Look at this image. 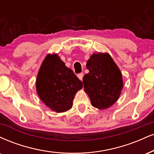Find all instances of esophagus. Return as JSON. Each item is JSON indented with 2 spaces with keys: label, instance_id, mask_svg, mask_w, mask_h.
Here are the masks:
<instances>
[{
  "label": "esophagus",
  "instance_id": "1",
  "mask_svg": "<svg viewBox=\"0 0 154 154\" xmlns=\"http://www.w3.org/2000/svg\"><path fill=\"white\" fill-rule=\"evenodd\" d=\"M83 76H84V74L82 73H79V74H78V75H77V77H78V78L80 79L81 81L82 80V79H83Z\"/></svg>",
  "mask_w": 154,
  "mask_h": 154
}]
</instances>
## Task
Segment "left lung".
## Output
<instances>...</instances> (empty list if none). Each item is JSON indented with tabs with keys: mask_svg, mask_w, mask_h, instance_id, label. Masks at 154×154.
Returning a JSON list of instances; mask_svg holds the SVG:
<instances>
[{
	"mask_svg": "<svg viewBox=\"0 0 154 154\" xmlns=\"http://www.w3.org/2000/svg\"><path fill=\"white\" fill-rule=\"evenodd\" d=\"M89 73L83 77L85 91L98 109L110 107L123 89L122 74L108 54H94L87 62Z\"/></svg>",
	"mask_w": 154,
	"mask_h": 154,
	"instance_id": "1",
	"label": "left lung"
}]
</instances>
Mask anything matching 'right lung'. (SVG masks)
Listing matches in <instances>:
<instances>
[{
    "label": "right lung",
    "mask_w": 154,
    "mask_h": 154,
    "mask_svg": "<svg viewBox=\"0 0 154 154\" xmlns=\"http://www.w3.org/2000/svg\"><path fill=\"white\" fill-rule=\"evenodd\" d=\"M36 91L47 107L57 112L69 110L82 82L57 54L44 59L36 79Z\"/></svg>",
    "instance_id": "add662e5"
}]
</instances>
